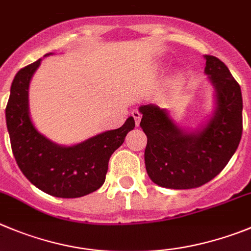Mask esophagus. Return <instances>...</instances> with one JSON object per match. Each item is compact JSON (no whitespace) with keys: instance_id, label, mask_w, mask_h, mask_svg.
I'll use <instances>...</instances> for the list:
<instances>
[{"instance_id":"obj_1","label":"esophagus","mask_w":251,"mask_h":251,"mask_svg":"<svg viewBox=\"0 0 251 251\" xmlns=\"http://www.w3.org/2000/svg\"><path fill=\"white\" fill-rule=\"evenodd\" d=\"M132 116L135 121V126H139V123H141V119H142V114L139 113L137 109H134L132 112Z\"/></svg>"}]
</instances>
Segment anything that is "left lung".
Instances as JSON below:
<instances>
[{"instance_id": "8db88e82", "label": "left lung", "mask_w": 251, "mask_h": 251, "mask_svg": "<svg viewBox=\"0 0 251 251\" xmlns=\"http://www.w3.org/2000/svg\"><path fill=\"white\" fill-rule=\"evenodd\" d=\"M204 73L214 89V108L197 129L181 128L171 110L141 105V127L147 141L144 162L153 183L169 189H192L224 169L243 132L241 89L229 68L214 56H204Z\"/></svg>"}]
</instances>
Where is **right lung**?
<instances>
[{"instance_id": "obj_1", "label": "right lung", "mask_w": 251, "mask_h": 251, "mask_svg": "<svg viewBox=\"0 0 251 251\" xmlns=\"http://www.w3.org/2000/svg\"><path fill=\"white\" fill-rule=\"evenodd\" d=\"M41 61L18 71L11 86L6 124L13 155L21 172L42 192L57 198L84 197L103 185L110 155L135 127L134 118L73 146L52 142L34 127L29 114V83Z\"/></svg>"}]
</instances>
